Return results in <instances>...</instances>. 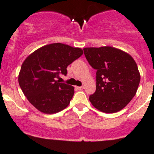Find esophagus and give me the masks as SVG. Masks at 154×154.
<instances>
[{"mask_svg":"<svg viewBox=\"0 0 154 154\" xmlns=\"http://www.w3.org/2000/svg\"><path fill=\"white\" fill-rule=\"evenodd\" d=\"M76 88H77V90H84V86H82V87H76Z\"/></svg>","mask_w":154,"mask_h":154,"instance_id":"34e87169","label":"esophagus"}]
</instances>
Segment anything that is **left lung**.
<instances>
[{"label": "left lung", "mask_w": 154, "mask_h": 154, "mask_svg": "<svg viewBox=\"0 0 154 154\" xmlns=\"http://www.w3.org/2000/svg\"><path fill=\"white\" fill-rule=\"evenodd\" d=\"M89 64L97 70V90L90 101L97 109L114 113L132 100L140 80L137 65L129 54L111 46L84 48Z\"/></svg>", "instance_id": "1"}]
</instances>
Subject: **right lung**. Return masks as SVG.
<instances>
[{
	"label": "right lung",
	"instance_id": "right-lung-1",
	"mask_svg": "<svg viewBox=\"0 0 154 154\" xmlns=\"http://www.w3.org/2000/svg\"><path fill=\"white\" fill-rule=\"evenodd\" d=\"M83 54V50L62 43H53L30 54L21 66L18 81L23 93L35 109L45 114L64 109L74 88L60 83L59 74L66 75L67 67Z\"/></svg>",
	"mask_w": 154,
	"mask_h": 154
}]
</instances>
